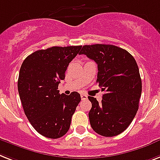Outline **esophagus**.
Returning <instances> with one entry per match:
<instances>
[{"label": "esophagus", "instance_id": "1", "mask_svg": "<svg viewBox=\"0 0 160 160\" xmlns=\"http://www.w3.org/2000/svg\"><path fill=\"white\" fill-rule=\"evenodd\" d=\"M81 98L82 100H86V99H88V96H87L86 94H82Z\"/></svg>", "mask_w": 160, "mask_h": 160}]
</instances>
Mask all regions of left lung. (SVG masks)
I'll list each match as a JSON object with an SVG mask.
<instances>
[{
  "label": "left lung",
  "instance_id": "1",
  "mask_svg": "<svg viewBox=\"0 0 160 160\" xmlns=\"http://www.w3.org/2000/svg\"><path fill=\"white\" fill-rule=\"evenodd\" d=\"M79 54L97 62V82L105 92L100 103L88 97L91 126L102 136H116L127 129L139 108L142 82L136 61L126 49L112 44L84 45Z\"/></svg>",
  "mask_w": 160,
  "mask_h": 160
}]
</instances>
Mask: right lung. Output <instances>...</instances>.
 <instances>
[{"label": "right lung", "mask_w": 160, "mask_h": 160, "mask_svg": "<svg viewBox=\"0 0 160 160\" xmlns=\"http://www.w3.org/2000/svg\"><path fill=\"white\" fill-rule=\"evenodd\" d=\"M81 48L54 46L35 51L20 67L18 92L23 109L35 131L47 138L58 139L68 132L81 101L77 92L67 96L58 90L69 62Z\"/></svg>", "instance_id": "1"}]
</instances>
